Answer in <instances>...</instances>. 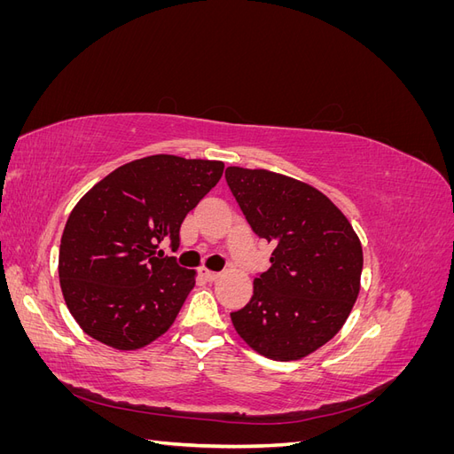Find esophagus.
Instances as JSON below:
<instances>
[{"mask_svg":"<svg viewBox=\"0 0 454 454\" xmlns=\"http://www.w3.org/2000/svg\"><path fill=\"white\" fill-rule=\"evenodd\" d=\"M200 274H202V277H204L206 280H210V282H214V280L219 278V272H214V270H208V269H202Z\"/></svg>","mask_w":454,"mask_h":454,"instance_id":"obj_1","label":"esophagus"}]
</instances>
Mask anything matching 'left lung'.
<instances>
[{
    "instance_id": "obj_1",
    "label": "left lung",
    "mask_w": 454,
    "mask_h": 454,
    "mask_svg": "<svg viewBox=\"0 0 454 454\" xmlns=\"http://www.w3.org/2000/svg\"><path fill=\"white\" fill-rule=\"evenodd\" d=\"M225 177L255 235L274 246L270 269L231 322L265 358H305L337 335L358 299L362 242L347 215L305 182L240 167Z\"/></svg>"
}]
</instances>
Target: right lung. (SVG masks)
I'll use <instances>...</instances> for the list:
<instances>
[{"label":"right lung","instance_id":"right-lung-1","mask_svg":"<svg viewBox=\"0 0 454 454\" xmlns=\"http://www.w3.org/2000/svg\"><path fill=\"white\" fill-rule=\"evenodd\" d=\"M222 160L151 155L122 164L81 197L59 254L62 295L81 329L115 350H138L174 324L197 270L157 255L180 246L189 210L219 182Z\"/></svg>","mask_w":454,"mask_h":454}]
</instances>
